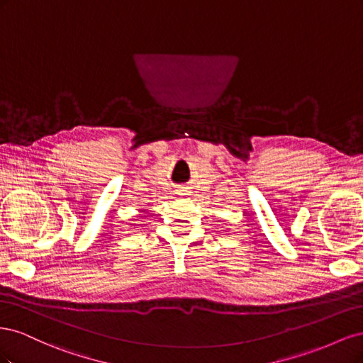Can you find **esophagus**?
I'll use <instances>...</instances> for the list:
<instances>
[{
    "mask_svg": "<svg viewBox=\"0 0 363 363\" xmlns=\"http://www.w3.org/2000/svg\"><path fill=\"white\" fill-rule=\"evenodd\" d=\"M184 192H186V188H180V189L177 191V194H179V195H186Z\"/></svg>",
    "mask_w": 363,
    "mask_h": 363,
    "instance_id": "esophagus-1",
    "label": "esophagus"
}]
</instances>
